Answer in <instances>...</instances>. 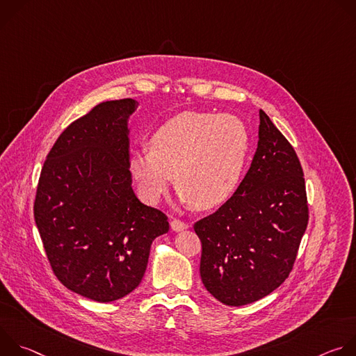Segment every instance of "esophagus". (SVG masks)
Listing matches in <instances>:
<instances>
[{"mask_svg":"<svg viewBox=\"0 0 356 356\" xmlns=\"http://www.w3.org/2000/svg\"><path fill=\"white\" fill-rule=\"evenodd\" d=\"M170 227H172L173 231H183V229H187V228H188V224L184 222V221H180V220H176V218H175V220L170 222Z\"/></svg>","mask_w":356,"mask_h":356,"instance_id":"esophagus-1","label":"esophagus"}]
</instances>
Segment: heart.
Here are the masks:
<instances>
[{
    "label": "heart",
    "instance_id": "1",
    "mask_svg": "<svg viewBox=\"0 0 356 356\" xmlns=\"http://www.w3.org/2000/svg\"><path fill=\"white\" fill-rule=\"evenodd\" d=\"M149 150L134 152L129 170L140 194L158 202L173 180L183 202L207 210L225 202L238 188L249 134L228 114L181 113L150 135Z\"/></svg>",
    "mask_w": 356,
    "mask_h": 356
}]
</instances>
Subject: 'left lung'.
Instances as JSON below:
<instances>
[{
  "instance_id": "left-lung-1",
  "label": "left lung",
  "mask_w": 356,
  "mask_h": 356,
  "mask_svg": "<svg viewBox=\"0 0 356 356\" xmlns=\"http://www.w3.org/2000/svg\"><path fill=\"white\" fill-rule=\"evenodd\" d=\"M259 120L258 149L245 179L216 213L194 224L201 280L234 307L270 294L287 279L309 224L296 152L262 110Z\"/></svg>"
}]
</instances>
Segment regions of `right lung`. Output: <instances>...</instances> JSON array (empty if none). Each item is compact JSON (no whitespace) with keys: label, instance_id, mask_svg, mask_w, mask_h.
I'll return each mask as SVG.
<instances>
[{"label":"right lung","instance_id":"add662e5","mask_svg":"<svg viewBox=\"0 0 356 356\" xmlns=\"http://www.w3.org/2000/svg\"><path fill=\"white\" fill-rule=\"evenodd\" d=\"M132 98L106 101L73 121L43 163L33 217L56 277L72 291L110 302L136 289L166 214L132 190L128 118Z\"/></svg>","mask_w":356,"mask_h":356}]
</instances>
